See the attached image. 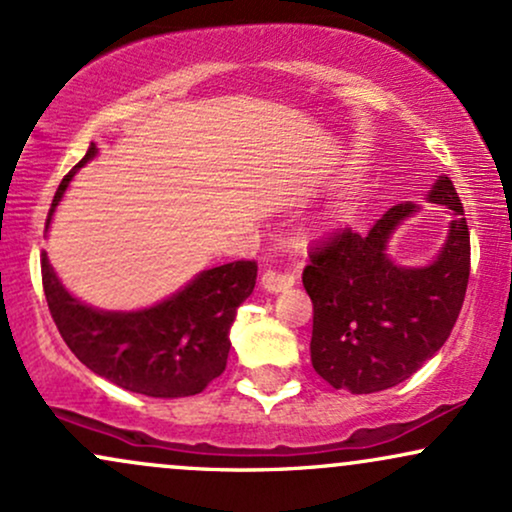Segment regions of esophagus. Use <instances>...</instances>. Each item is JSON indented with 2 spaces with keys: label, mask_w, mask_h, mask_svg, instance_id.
<instances>
[{
  "label": "esophagus",
  "mask_w": 512,
  "mask_h": 512,
  "mask_svg": "<svg viewBox=\"0 0 512 512\" xmlns=\"http://www.w3.org/2000/svg\"><path fill=\"white\" fill-rule=\"evenodd\" d=\"M260 284H262L264 291L281 293V291L291 289L293 276L286 274V272H276V269H267V272H262V276H260Z\"/></svg>",
  "instance_id": "obj_1"
}]
</instances>
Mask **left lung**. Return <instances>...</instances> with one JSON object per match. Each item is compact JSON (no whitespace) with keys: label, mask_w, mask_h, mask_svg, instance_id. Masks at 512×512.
I'll use <instances>...</instances> for the list:
<instances>
[{"label":"left lung","mask_w":512,"mask_h":512,"mask_svg":"<svg viewBox=\"0 0 512 512\" xmlns=\"http://www.w3.org/2000/svg\"><path fill=\"white\" fill-rule=\"evenodd\" d=\"M428 202L452 211L426 267H402L390 238L419 204L387 209L368 233L342 231L313 250L303 286L313 301L310 361L334 390L370 395L411 378L450 337L469 281V228L455 185L438 175Z\"/></svg>","instance_id":"1"}]
</instances>
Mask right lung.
Segmentation results:
<instances>
[{
	"instance_id": "1",
	"label": "right lung",
	"mask_w": 512,
	"mask_h": 512,
	"mask_svg": "<svg viewBox=\"0 0 512 512\" xmlns=\"http://www.w3.org/2000/svg\"><path fill=\"white\" fill-rule=\"evenodd\" d=\"M96 144L57 187L48 226L74 173L93 161ZM52 320L74 356L117 387L146 397L199 395L226 368L238 305L255 289L257 264L231 262L187 281L173 296L142 310H101L72 296L40 255Z\"/></svg>"
}]
</instances>
